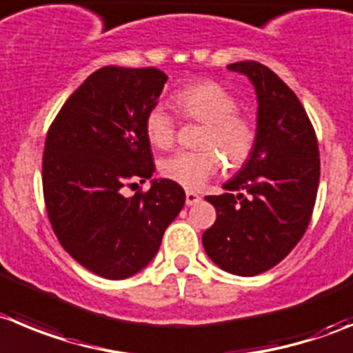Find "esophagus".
<instances>
[{
  "instance_id": "esophagus-1",
  "label": "esophagus",
  "mask_w": 353,
  "mask_h": 353,
  "mask_svg": "<svg viewBox=\"0 0 353 353\" xmlns=\"http://www.w3.org/2000/svg\"><path fill=\"white\" fill-rule=\"evenodd\" d=\"M201 201V196L199 194L192 192V190H187L185 192V203L187 206H192V204H197Z\"/></svg>"
}]
</instances>
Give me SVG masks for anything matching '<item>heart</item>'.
<instances>
[{
    "instance_id": "1",
    "label": "heart",
    "mask_w": 353,
    "mask_h": 353,
    "mask_svg": "<svg viewBox=\"0 0 353 353\" xmlns=\"http://www.w3.org/2000/svg\"><path fill=\"white\" fill-rule=\"evenodd\" d=\"M171 105L185 119L204 123L199 139L201 150H179L164 157L159 171L166 180L185 189L206 185L221 166L220 156L230 168H241L256 143L254 124L237 112V99L216 81H197L180 88L171 97ZM150 145L168 149L174 140V119L161 105L152 107L143 121Z\"/></svg>"
}]
</instances>
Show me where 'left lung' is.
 <instances>
[{
  "mask_svg": "<svg viewBox=\"0 0 353 353\" xmlns=\"http://www.w3.org/2000/svg\"><path fill=\"white\" fill-rule=\"evenodd\" d=\"M253 83L256 143L221 196H208L216 221L203 234L208 256L225 272L251 277L275 267L303 237L321 161L314 126L293 90L263 63L227 65Z\"/></svg>",
  "mask_w": 353,
  "mask_h": 353,
  "instance_id": "obj_1",
  "label": "left lung"
}]
</instances>
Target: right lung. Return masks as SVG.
I'll return each instance as SVG.
<instances>
[{
  "instance_id": "obj_1",
  "label": "right lung",
  "mask_w": 353,
  "mask_h": 353,
  "mask_svg": "<svg viewBox=\"0 0 353 353\" xmlns=\"http://www.w3.org/2000/svg\"><path fill=\"white\" fill-rule=\"evenodd\" d=\"M166 79L156 67H102L67 99L46 135L43 194L53 232L74 260L105 279L147 267L185 204L182 187L166 179L123 194L156 170L143 121Z\"/></svg>"
}]
</instances>
